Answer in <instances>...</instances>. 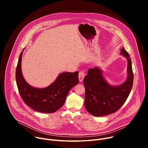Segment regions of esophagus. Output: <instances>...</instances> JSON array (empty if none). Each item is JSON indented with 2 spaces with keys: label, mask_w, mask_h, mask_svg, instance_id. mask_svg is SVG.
<instances>
[{
  "label": "esophagus",
  "mask_w": 148,
  "mask_h": 148,
  "mask_svg": "<svg viewBox=\"0 0 148 148\" xmlns=\"http://www.w3.org/2000/svg\"><path fill=\"white\" fill-rule=\"evenodd\" d=\"M84 77H85V73H84V71H81L79 73V81L82 82L84 79Z\"/></svg>",
  "instance_id": "1"
}]
</instances>
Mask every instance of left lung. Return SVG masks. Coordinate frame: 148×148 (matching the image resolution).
Masks as SVG:
<instances>
[{"label": "left lung", "instance_id": "left-lung-1", "mask_svg": "<svg viewBox=\"0 0 148 148\" xmlns=\"http://www.w3.org/2000/svg\"><path fill=\"white\" fill-rule=\"evenodd\" d=\"M121 55L128 61L126 80L119 86H113L105 79L101 69H90L83 80L86 90L85 107L95 116H102L117 111L128 98L133 86L134 74L132 63L128 52L123 47Z\"/></svg>", "mask_w": 148, "mask_h": 148}]
</instances>
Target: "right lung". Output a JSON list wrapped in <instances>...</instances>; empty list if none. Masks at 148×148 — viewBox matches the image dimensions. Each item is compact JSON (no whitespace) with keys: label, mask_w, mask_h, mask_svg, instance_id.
<instances>
[{"label":"right lung","mask_w":148,"mask_h":148,"mask_svg":"<svg viewBox=\"0 0 148 148\" xmlns=\"http://www.w3.org/2000/svg\"><path fill=\"white\" fill-rule=\"evenodd\" d=\"M22 54L23 51L20 54L16 70V80L21 97L26 105L36 111L55 112L64 105L71 88L78 84V72L62 73L49 86L35 88L29 85L22 75Z\"/></svg>","instance_id":"1"}]
</instances>
